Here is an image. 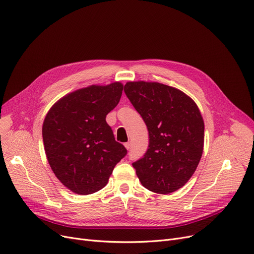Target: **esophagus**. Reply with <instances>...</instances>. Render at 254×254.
<instances>
[{"mask_svg": "<svg viewBox=\"0 0 254 254\" xmlns=\"http://www.w3.org/2000/svg\"><path fill=\"white\" fill-rule=\"evenodd\" d=\"M125 147L128 150V149L130 148V142H127V143H125Z\"/></svg>", "mask_w": 254, "mask_h": 254, "instance_id": "1", "label": "esophagus"}]
</instances>
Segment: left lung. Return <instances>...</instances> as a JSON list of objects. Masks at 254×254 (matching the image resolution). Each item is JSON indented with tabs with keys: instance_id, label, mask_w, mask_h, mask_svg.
<instances>
[{
	"instance_id": "obj_1",
	"label": "left lung",
	"mask_w": 254,
	"mask_h": 254,
	"mask_svg": "<svg viewBox=\"0 0 254 254\" xmlns=\"http://www.w3.org/2000/svg\"><path fill=\"white\" fill-rule=\"evenodd\" d=\"M125 92L149 132L146 153L132 163L143 186L171 193L188 182L204 148V120L181 90L157 82H127Z\"/></svg>"
}]
</instances>
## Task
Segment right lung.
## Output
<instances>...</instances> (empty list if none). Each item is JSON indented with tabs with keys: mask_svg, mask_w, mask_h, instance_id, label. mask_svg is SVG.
I'll return each mask as SVG.
<instances>
[{
	"mask_svg": "<svg viewBox=\"0 0 254 254\" xmlns=\"http://www.w3.org/2000/svg\"><path fill=\"white\" fill-rule=\"evenodd\" d=\"M123 89L120 82L78 89L58 101L46 114L42 136L48 163L57 178L77 194L102 190L127 153L106 123Z\"/></svg>",
	"mask_w": 254,
	"mask_h": 254,
	"instance_id": "obj_1",
	"label": "right lung"
}]
</instances>
